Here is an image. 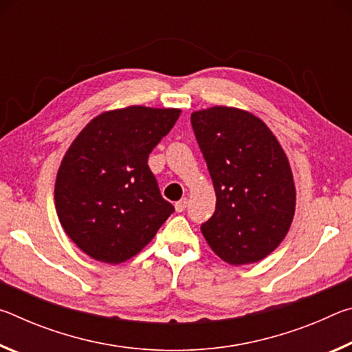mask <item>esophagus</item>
Here are the masks:
<instances>
[{"mask_svg":"<svg viewBox=\"0 0 352 352\" xmlns=\"http://www.w3.org/2000/svg\"><path fill=\"white\" fill-rule=\"evenodd\" d=\"M186 206H188V199H182V200L175 201V210H177V212H183L184 210H186Z\"/></svg>","mask_w":352,"mask_h":352,"instance_id":"obj_1","label":"esophagus"}]
</instances>
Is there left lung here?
<instances>
[{
    "label": "left lung",
    "mask_w": 352,
    "mask_h": 352,
    "mask_svg": "<svg viewBox=\"0 0 352 352\" xmlns=\"http://www.w3.org/2000/svg\"><path fill=\"white\" fill-rule=\"evenodd\" d=\"M195 140L216 190V211L201 223L212 252L233 265L269 256L295 214L289 160L259 118L233 107L190 115Z\"/></svg>",
    "instance_id": "obj_1"
}]
</instances>
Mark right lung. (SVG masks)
I'll return each instance as SVG.
<instances>
[{
  "label": "right lung",
  "mask_w": 352,
  "mask_h": 352,
  "mask_svg": "<svg viewBox=\"0 0 352 352\" xmlns=\"http://www.w3.org/2000/svg\"><path fill=\"white\" fill-rule=\"evenodd\" d=\"M180 113L141 105L105 111L65 153L54 189L57 216L93 259L119 264L133 258L174 212L147 160Z\"/></svg>",
  "instance_id": "1"
}]
</instances>
